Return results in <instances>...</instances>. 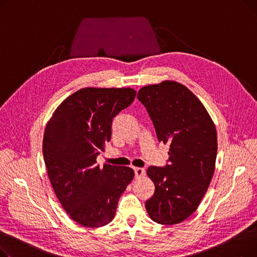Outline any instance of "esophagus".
<instances>
[{
  "instance_id": "obj_1",
  "label": "esophagus",
  "mask_w": 257,
  "mask_h": 257,
  "mask_svg": "<svg viewBox=\"0 0 257 257\" xmlns=\"http://www.w3.org/2000/svg\"><path fill=\"white\" fill-rule=\"evenodd\" d=\"M134 174H136V177H142L145 175V169L143 168H134Z\"/></svg>"
}]
</instances>
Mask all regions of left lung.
Wrapping results in <instances>:
<instances>
[{
  "label": "left lung",
  "instance_id": "left-lung-1",
  "mask_svg": "<svg viewBox=\"0 0 257 257\" xmlns=\"http://www.w3.org/2000/svg\"><path fill=\"white\" fill-rule=\"evenodd\" d=\"M138 99L153 121L158 142L170 144L169 164L147 170L155 192L146 209L158 224H177L196 211L210 184L217 131L203 104L175 81L144 86Z\"/></svg>",
  "mask_w": 257,
  "mask_h": 257
}]
</instances>
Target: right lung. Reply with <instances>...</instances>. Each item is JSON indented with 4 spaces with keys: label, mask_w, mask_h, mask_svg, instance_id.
I'll return each mask as SVG.
<instances>
[{
    "label": "right lung",
    "mask_w": 257,
    "mask_h": 257,
    "mask_svg": "<svg viewBox=\"0 0 257 257\" xmlns=\"http://www.w3.org/2000/svg\"><path fill=\"white\" fill-rule=\"evenodd\" d=\"M132 88L79 89L48 121L43 154L61 206L78 224L97 228L114 218L117 202L134 177L128 167L97 164L111 139L115 115L136 98Z\"/></svg>",
    "instance_id": "1"
}]
</instances>
